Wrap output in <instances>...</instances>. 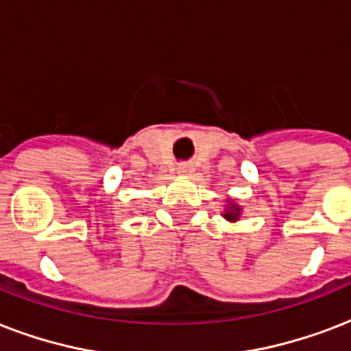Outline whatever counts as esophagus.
<instances>
[{
    "label": "esophagus",
    "instance_id": "34e87169",
    "mask_svg": "<svg viewBox=\"0 0 351 351\" xmlns=\"http://www.w3.org/2000/svg\"><path fill=\"white\" fill-rule=\"evenodd\" d=\"M191 171H193V165H191V164H180V165H178V173H180V175H189Z\"/></svg>",
    "mask_w": 351,
    "mask_h": 351
}]
</instances>
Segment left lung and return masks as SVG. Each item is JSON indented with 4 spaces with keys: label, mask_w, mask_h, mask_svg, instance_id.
<instances>
[{
    "label": "left lung",
    "mask_w": 351,
    "mask_h": 351,
    "mask_svg": "<svg viewBox=\"0 0 351 351\" xmlns=\"http://www.w3.org/2000/svg\"><path fill=\"white\" fill-rule=\"evenodd\" d=\"M241 213V208H237V206H230L228 210H226V213H224L223 217L230 219V221H235V219L239 217Z\"/></svg>",
    "instance_id": "left-lung-1"
}]
</instances>
